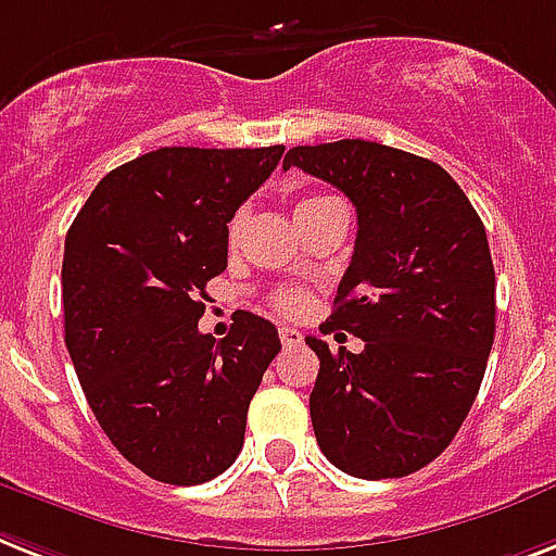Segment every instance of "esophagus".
I'll return each mask as SVG.
<instances>
[{
	"label": "esophagus",
	"instance_id": "34e87169",
	"mask_svg": "<svg viewBox=\"0 0 556 556\" xmlns=\"http://www.w3.org/2000/svg\"><path fill=\"white\" fill-rule=\"evenodd\" d=\"M278 336H281L283 348H299L301 341H304V336H301L295 327H281V332H278Z\"/></svg>",
	"mask_w": 556,
	"mask_h": 556
}]
</instances>
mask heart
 Instances as JSON below:
<instances>
[{"mask_svg": "<svg viewBox=\"0 0 556 556\" xmlns=\"http://www.w3.org/2000/svg\"><path fill=\"white\" fill-rule=\"evenodd\" d=\"M330 201V198H324V194H313V198H304V201L295 206V215L299 212H306V208L318 206V203ZM241 226H243V212H238V215L229 220V241H238V235H241ZM275 306H278V313L283 315H301L309 306V299H306L304 292H278L275 295Z\"/></svg>", "mask_w": 556, "mask_h": 556, "instance_id": "b5f03b06", "label": "heart"}]
</instances>
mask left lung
<instances>
[{
    "mask_svg": "<svg viewBox=\"0 0 556 556\" xmlns=\"http://www.w3.org/2000/svg\"><path fill=\"white\" fill-rule=\"evenodd\" d=\"M321 177L358 215L355 250L321 332L309 393L318 447L358 479H396L437 459L477 399L496 332L485 226L445 168L367 140L295 146L283 168ZM339 339V336H336Z\"/></svg>",
    "mask_w": 556,
    "mask_h": 556,
    "instance_id": "obj_1",
    "label": "left lung"
}]
</instances>
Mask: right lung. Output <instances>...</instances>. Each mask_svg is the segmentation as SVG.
<instances>
[{"mask_svg": "<svg viewBox=\"0 0 556 556\" xmlns=\"http://www.w3.org/2000/svg\"><path fill=\"white\" fill-rule=\"evenodd\" d=\"M283 146H172L102 177L65 238V348L111 445L146 477L201 485L243 447L247 410L281 339L235 313L224 341L198 330L206 281L226 269L229 220Z\"/></svg>", "mask_w": 556, "mask_h": 556, "instance_id": "add662e5", "label": "right lung"}]
</instances>
